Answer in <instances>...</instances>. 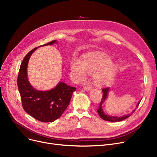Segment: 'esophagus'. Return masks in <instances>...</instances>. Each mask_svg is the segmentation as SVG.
Masks as SVG:
<instances>
[{"label":"esophagus","instance_id":"esophagus-1","mask_svg":"<svg viewBox=\"0 0 157 157\" xmlns=\"http://www.w3.org/2000/svg\"><path fill=\"white\" fill-rule=\"evenodd\" d=\"M84 89H85V90L89 91V90H91V89H92V87L91 86H84Z\"/></svg>","mask_w":157,"mask_h":157}]
</instances>
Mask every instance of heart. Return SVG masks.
<instances>
[{
	"label": "heart",
	"mask_w": 157,
	"mask_h": 157,
	"mask_svg": "<svg viewBox=\"0 0 157 157\" xmlns=\"http://www.w3.org/2000/svg\"><path fill=\"white\" fill-rule=\"evenodd\" d=\"M111 63L108 57L96 55L86 59L82 63L73 61L71 64V68L78 80L86 78L87 72L94 73L93 76L94 84L101 86L107 83L113 77L116 71V66Z\"/></svg>",
	"instance_id": "obj_1"
}]
</instances>
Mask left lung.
<instances>
[{"instance_id":"left-lung-1","label":"left lung","mask_w":157,"mask_h":157,"mask_svg":"<svg viewBox=\"0 0 157 157\" xmlns=\"http://www.w3.org/2000/svg\"><path fill=\"white\" fill-rule=\"evenodd\" d=\"M102 90V92H103V96H102V98H101V100L100 101V106H99V108L97 110V112H98V113L100 116V117L103 119V120L105 121H111V122H117V121H123L124 120V119L128 118V117H130L131 116V114H128V115H126V116H123L122 117H117V116H110L109 115H107L105 114V113H103V109H102V106L101 105L104 103V101H105V99L107 98V94H108V92L109 91V87H105V88H103L101 89ZM140 102V100L139 101L138 104L137 105V107H138L139 103ZM136 111V110H134L133 111V113L134 112Z\"/></svg>"}]
</instances>
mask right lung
Segmentation results:
<instances>
[{
  "label": "right lung",
  "mask_w": 157,
  "mask_h": 157,
  "mask_svg": "<svg viewBox=\"0 0 157 157\" xmlns=\"http://www.w3.org/2000/svg\"><path fill=\"white\" fill-rule=\"evenodd\" d=\"M55 43L57 42L53 40L41 46ZM36 48L30 51L21 63L17 80L18 88L22 107L27 113L40 121L52 122L60 117L68 107L76 88L59 82L50 91H41L34 89L29 82L27 68L29 59Z\"/></svg>",
  "instance_id": "right-lung-1"
}]
</instances>
